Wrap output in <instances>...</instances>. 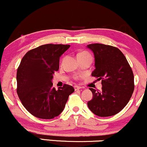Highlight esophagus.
<instances>
[{"label": "esophagus", "mask_w": 147, "mask_h": 147, "mask_svg": "<svg viewBox=\"0 0 147 147\" xmlns=\"http://www.w3.org/2000/svg\"><path fill=\"white\" fill-rule=\"evenodd\" d=\"M74 88H75V90H80L82 88H81L80 86H74Z\"/></svg>", "instance_id": "34e87169"}]
</instances>
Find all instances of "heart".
Instances as JSON below:
<instances>
[{
  "label": "heart",
  "instance_id": "heart-1",
  "mask_svg": "<svg viewBox=\"0 0 147 147\" xmlns=\"http://www.w3.org/2000/svg\"><path fill=\"white\" fill-rule=\"evenodd\" d=\"M82 56H90L88 53L86 52H79V53L77 55V57H82Z\"/></svg>",
  "mask_w": 147,
  "mask_h": 147
}]
</instances>
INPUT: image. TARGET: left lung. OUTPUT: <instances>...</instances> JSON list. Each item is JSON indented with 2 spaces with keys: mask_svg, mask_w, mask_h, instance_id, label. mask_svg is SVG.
Masks as SVG:
<instances>
[{
  "mask_svg": "<svg viewBox=\"0 0 147 147\" xmlns=\"http://www.w3.org/2000/svg\"><path fill=\"white\" fill-rule=\"evenodd\" d=\"M95 58L91 75L102 79V91L90 88L92 99L89 109L100 117L118 113L129 102L134 90V76L125 56L119 49L101 43L87 45Z\"/></svg>",
  "mask_w": 147,
  "mask_h": 147,
  "instance_id": "left-lung-1",
  "label": "left lung"
}]
</instances>
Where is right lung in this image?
<instances>
[{
  "label": "right lung",
  "mask_w": 147,
  "mask_h": 147,
  "mask_svg": "<svg viewBox=\"0 0 147 147\" xmlns=\"http://www.w3.org/2000/svg\"><path fill=\"white\" fill-rule=\"evenodd\" d=\"M69 45L45 44L30 50L22 59L16 74L17 94L26 110L41 119H52L65 108L75 91L64 84L56 90L52 80L59 68L60 57Z\"/></svg>",
  "instance_id": "obj_1"
}]
</instances>
